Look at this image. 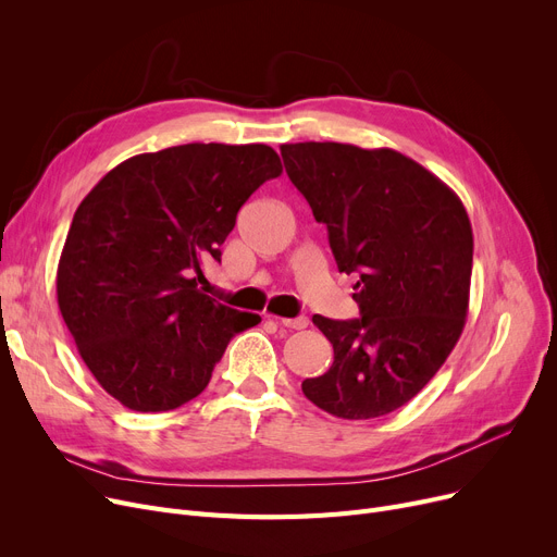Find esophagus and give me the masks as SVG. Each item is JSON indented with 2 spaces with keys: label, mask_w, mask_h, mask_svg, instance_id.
Wrapping results in <instances>:
<instances>
[{
  "label": "esophagus",
  "mask_w": 557,
  "mask_h": 557,
  "mask_svg": "<svg viewBox=\"0 0 557 557\" xmlns=\"http://www.w3.org/2000/svg\"><path fill=\"white\" fill-rule=\"evenodd\" d=\"M282 327L288 330H307L309 327V318L307 315H298V318H275Z\"/></svg>",
  "instance_id": "34e87169"
}]
</instances>
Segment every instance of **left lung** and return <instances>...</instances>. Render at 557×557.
Instances as JSON below:
<instances>
[{
	"label": "left lung",
	"mask_w": 557,
	"mask_h": 557,
	"mask_svg": "<svg viewBox=\"0 0 557 557\" xmlns=\"http://www.w3.org/2000/svg\"><path fill=\"white\" fill-rule=\"evenodd\" d=\"M290 183L325 223L341 273H357L361 318L313 315L332 368L302 393L343 420L382 418L411 401L458 343L470 309L472 223L437 175L393 149L282 144Z\"/></svg>",
	"instance_id": "obj_1"
}]
</instances>
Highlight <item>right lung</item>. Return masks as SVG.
<instances>
[{"label":"right lung","instance_id":"obj_1","mask_svg":"<svg viewBox=\"0 0 557 557\" xmlns=\"http://www.w3.org/2000/svg\"><path fill=\"white\" fill-rule=\"evenodd\" d=\"M282 173L267 144H183L108 171L72 219L55 294L101 388L173 411L210 384L234 334L261 323L200 290L242 205Z\"/></svg>","mask_w":557,"mask_h":557}]
</instances>
